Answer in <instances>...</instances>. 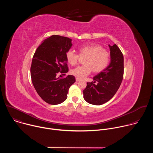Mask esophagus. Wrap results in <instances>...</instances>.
I'll use <instances>...</instances> for the list:
<instances>
[{
  "label": "esophagus",
  "mask_w": 153,
  "mask_h": 153,
  "mask_svg": "<svg viewBox=\"0 0 153 153\" xmlns=\"http://www.w3.org/2000/svg\"><path fill=\"white\" fill-rule=\"evenodd\" d=\"M76 82H79V81H80V79H78V78H76Z\"/></svg>",
  "instance_id": "34e87169"
}]
</instances>
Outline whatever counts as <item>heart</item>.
I'll return each mask as SVG.
<instances>
[{"label":"heart","instance_id":"1","mask_svg":"<svg viewBox=\"0 0 153 153\" xmlns=\"http://www.w3.org/2000/svg\"><path fill=\"white\" fill-rule=\"evenodd\" d=\"M80 56H86L84 65L79 66L71 70V74L79 79H83L90 74L91 70L95 73L100 72L108 66L110 55L106 50L97 44L82 45L79 48ZM79 56L73 50H70L66 53V59L69 64L75 65Z\"/></svg>","mask_w":153,"mask_h":153}]
</instances>
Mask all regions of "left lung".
Listing matches in <instances>:
<instances>
[{
    "instance_id": "left-lung-1",
    "label": "left lung",
    "mask_w": 153,
    "mask_h": 153,
    "mask_svg": "<svg viewBox=\"0 0 153 153\" xmlns=\"http://www.w3.org/2000/svg\"><path fill=\"white\" fill-rule=\"evenodd\" d=\"M110 62L107 67L93 77V82H87L83 91L86 102L100 105L110 100L116 93L123 76V56L116 45H108Z\"/></svg>"
}]
</instances>
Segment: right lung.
I'll return each mask as SVG.
<instances>
[{
    "label": "right lung",
    "mask_w": 153,
    "mask_h": 153,
    "mask_svg": "<svg viewBox=\"0 0 153 153\" xmlns=\"http://www.w3.org/2000/svg\"><path fill=\"white\" fill-rule=\"evenodd\" d=\"M72 40L53 35L43 40L37 48L31 67L33 86L39 96L51 105H57L67 99L70 87L76 82L74 76L68 75L66 53L71 48Z\"/></svg>",
    "instance_id": "1"
}]
</instances>
